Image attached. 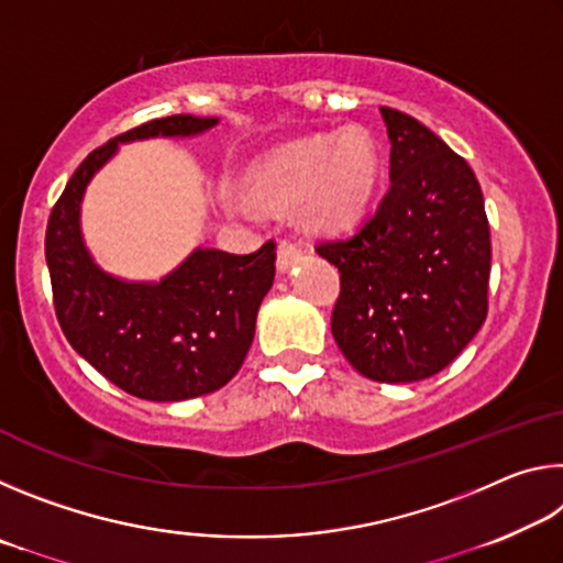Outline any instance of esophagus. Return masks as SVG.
Masks as SVG:
<instances>
[{
  "instance_id": "esophagus-1",
  "label": "esophagus",
  "mask_w": 563,
  "mask_h": 563,
  "mask_svg": "<svg viewBox=\"0 0 563 563\" xmlns=\"http://www.w3.org/2000/svg\"><path fill=\"white\" fill-rule=\"evenodd\" d=\"M300 255H302L300 245L288 241V238H283V241L278 243V268L280 271H288L290 265L300 258Z\"/></svg>"
}]
</instances>
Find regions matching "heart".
<instances>
[{"instance_id":"1","label":"heart","mask_w":563,"mask_h":563,"mask_svg":"<svg viewBox=\"0 0 563 563\" xmlns=\"http://www.w3.org/2000/svg\"><path fill=\"white\" fill-rule=\"evenodd\" d=\"M383 174L379 146L367 131L316 136L275 148L247 168L245 186L263 203L295 206L302 221L335 231L373 201Z\"/></svg>"}]
</instances>
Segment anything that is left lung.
I'll use <instances>...</instances> for the list:
<instances>
[{"label":"left lung","mask_w":563,"mask_h":563,"mask_svg":"<svg viewBox=\"0 0 563 563\" xmlns=\"http://www.w3.org/2000/svg\"><path fill=\"white\" fill-rule=\"evenodd\" d=\"M389 188L355 233L316 251L338 265L332 338L360 375L417 383L450 365L489 310L492 241L479 180L440 136L383 107Z\"/></svg>","instance_id":"1"}]
</instances>
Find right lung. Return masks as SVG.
Here are the masks:
<instances>
[{
    "instance_id": "add662e5",
    "label": "right lung",
    "mask_w": 563,
    "mask_h": 563,
    "mask_svg": "<svg viewBox=\"0 0 563 563\" xmlns=\"http://www.w3.org/2000/svg\"><path fill=\"white\" fill-rule=\"evenodd\" d=\"M216 119H154L93 148L74 170L46 223L56 320L66 340L123 393L178 402L221 389L255 335V316L275 278V241L251 255L198 251L156 285L101 273L79 233V203L119 141L190 136Z\"/></svg>"
}]
</instances>
